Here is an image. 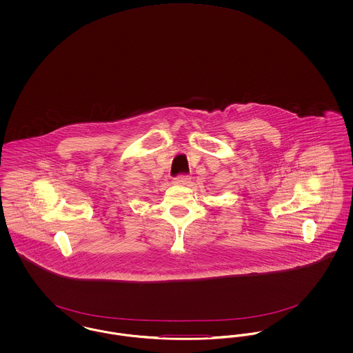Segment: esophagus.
I'll return each instance as SVG.
<instances>
[{
	"instance_id": "34e87169",
	"label": "esophagus",
	"mask_w": 353,
	"mask_h": 353,
	"mask_svg": "<svg viewBox=\"0 0 353 353\" xmlns=\"http://www.w3.org/2000/svg\"><path fill=\"white\" fill-rule=\"evenodd\" d=\"M189 180H190L189 176H186V174H179L177 177L173 179V184L183 186V185L189 184Z\"/></svg>"
}]
</instances>
